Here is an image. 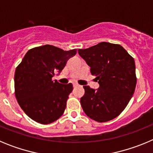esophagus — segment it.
I'll return each instance as SVG.
<instances>
[{"label": "esophagus", "mask_w": 153, "mask_h": 153, "mask_svg": "<svg viewBox=\"0 0 153 153\" xmlns=\"http://www.w3.org/2000/svg\"><path fill=\"white\" fill-rule=\"evenodd\" d=\"M79 85L76 84V83H74V87H76V86H78Z\"/></svg>", "instance_id": "obj_1"}]
</instances>
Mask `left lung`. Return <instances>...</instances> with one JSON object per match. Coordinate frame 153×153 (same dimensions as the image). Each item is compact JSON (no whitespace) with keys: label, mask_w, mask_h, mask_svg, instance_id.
Returning a JSON list of instances; mask_svg holds the SVG:
<instances>
[{"label":"left lung","mask_w":153,"mask_h":153,"mask_svg":"<svg viewBox=\"0 0 153 153\" xmlns=\"http://www.w3.org/2000/svg\"><path fill=\"white\" fill-rule=\"evenodd\" d=\"M100 84L97 90L83 86L80 103L87 117L99 123L107 122L123 111L136 85L134 59L120 44L101 42L78 50Z\"/></svg>","instance_id":"8db88e82"}]
</instances>
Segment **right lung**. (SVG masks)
Listing matches in <instances>:
<instances>
[{
	"instance_id": "right-lung-1",
	"label": "right lung",
	"mask_w": 153,
	"mask_h": 153,
	"mask_svg": "<svg viewBox=\"0 0 153 153\" xmlns=\"http://www.w3.org/2000/svg\"><path fill=\"white\" fill-rule=\"evenodd\" d=\"M76 53V49L66 51L48 44L27 52L16 68L14 88L19 105L30 118L49 124L63 114L73 85L61 84L52 78Z\"/></svg>"
}]
</instances>
